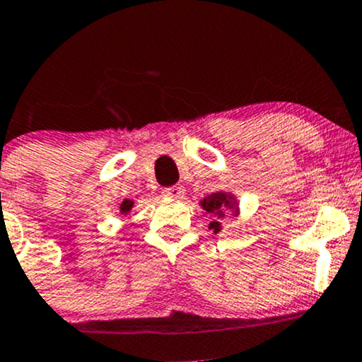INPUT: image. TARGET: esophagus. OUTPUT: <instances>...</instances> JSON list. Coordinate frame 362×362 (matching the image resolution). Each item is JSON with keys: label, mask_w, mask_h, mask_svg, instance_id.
<instances>
[{"label": "esophagus", "mask_w": 362, "mask_h": 362, "mask_svg": "<svg viewBox=\"0 0 362 362\" xmlns=\"http://www.w3.org/2000/svg\"><path fill=\"white\" fill-rule=\"evenodd\" d=\"M163 194L168 195V197H182L184 195V187L182 185H172V187H167V189H163Z\"/></svg>", "instance_id": "esophagus-1"}]
</instances>
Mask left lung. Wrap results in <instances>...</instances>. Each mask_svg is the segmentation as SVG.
<instances>
[{"instance_id":"obj_1","label":"left lung","mask_w":362,"mask_h":362,"mask_svg":"<svg viewBox=\"0 0 362 362\" xmlns=\"http://www.w3.org/2000/svg\"><path fill=\"white\" fill-rule=\"evenodd\" d=\"M202 207L207 211L209 214H214V216H223V209L230 204V201H228V195L223 194V192H216L213 195H207L204 201L201 202ZM211 230L214 231H219L221 228H219V223L218 221H213L211 223Z\"/></svg>"}]
</instances>
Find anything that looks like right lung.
I'll use <instances>...</instances> for the list:
<instances>
[{"label": "right lung", "instance_id": "right-lung-1", "mask_svg": "<svg viewBox=\"0 0 362 362\" xmlns=\"http://www.w3.org/2000/svg\"><path fill=\"white\" fill-rule=\"evenodd\" d=\"M131 206H132L131 201H124L122 206H120V211H122V213H127V211L131 209Z\"/></svg>", "mask_w": 362, "mask_h": 362}]
</instances>
